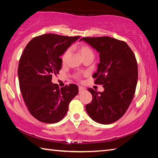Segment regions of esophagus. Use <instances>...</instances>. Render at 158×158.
<instances>
[{"instance_id": "esophagus-1", "label": "esophagus", "mask_w": 158, "mask_h": 158, "mask_svg": "<svg viewBox=\"0 0 158 158\" xmlns=\"http://www.w3.org/2000/svg\"><path fill=\"white\" fill-rule=\"evenodd\" d=\"M85 91V89L84 88H83L81 86H79V93H81L82 92H84Z\"/></svg>"}]
</instances>
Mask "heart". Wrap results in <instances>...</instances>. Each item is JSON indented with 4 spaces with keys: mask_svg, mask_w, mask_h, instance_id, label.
I'll return each instance as SVG.
<instances>
[{
    "mask_svg": "<svg viewBox=\"0 0 158 158\" xmlns=\"http://www.w3.org/2000/svg\"><path fill=\"white\" fill-rule=\"evenodd\" d=\"M69 51H70L69 50V49H66L65 52H64V53H63L62 56H61V60H62L63 63H65L66 61L67 58H68L69 53ZM79 52H80V53H81L82 58L85 56H87V55L93 54V51L91 49H90V47H89V46H87V45H85V44H82L79 47ZM76 77L79 79V76L76 75Z\"/></svg>",
    "mask_w": 158,
    "mask_h": 158,
    "instance_id": "heart-1",
    "label": "heart"
}]
</instances>
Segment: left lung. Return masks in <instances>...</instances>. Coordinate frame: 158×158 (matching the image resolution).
Here are the masks:
<instances>
[{
    "instance_id": "obj_1",
    "label": "left lung",
    "mask_w": 158,
    "mask_h": 158,
    "mask_svg": "<svg viewBox=\"0 0 158 158\" xmlns=\"http://www.w3.org/2000/svg\"><path fill=\"white\" fill-rule=\"evenodd\" d=\"M100 53L95 84L103 85V92L88 89L93 100L85 106L89 116L101 124H111L123 116L135 95L138 79L135 55L126 42L113 37H86L80 40Z\"/></svg>"
}]
</instances>
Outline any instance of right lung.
Segmentation results:
<instances>
[{
    "instance_id": "right-lung-1",
    "label": "right lung",
    "mask_w": 158,
    "mask_h": 158,
    "mask_svg": "<svg viewBox=\"0 0 158 158\" xmlns=\"http://www.w3.org/2000/svg\"><path fill=\"white\" fill-rule=\"evenodd\" d=\"M79 37L53 33L35 37L21 56L18 67L20 90L29 112L39 121H60L68 112L69 102L78 94L76 84L60 89L52 79L59 74L62 67L60 56Z\"/></svg>"
}]
</instances>
